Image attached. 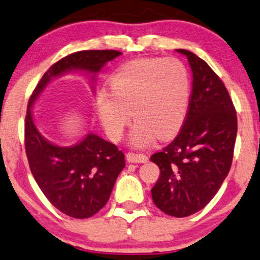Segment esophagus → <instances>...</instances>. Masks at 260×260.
Wrapping results in <instances>:
<instances>
[{
  "instance_id": "1",
  "label": "esophagus",
  "mask_w": 260,
  "mask_h": 260,
  "mask_svg": "<svg viewBox=\"0 0 260 260\" xmlns=\"http://www.w3.org/2000/svg\"><path fill=\"white\" fill-rule=\"evenodd\" d=\"M126 158L129 163H146L149 160V157L144 153H134L128 152L126 154Z\"/></svg>"
}]
</instances>
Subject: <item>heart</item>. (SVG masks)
<instances>
[{
	"instance_id": "obj_1",
	"label": "heart",
	"mask_w": 260,
	"mask_h": 260,
	"mask_svg": "<svg viewBox=\"0 0 260 260\" xmlns=\"http://www.w3.org/2000/svg\"><path fill=\"white\" fill-rule=\"evenodd\" d=\"M101 88L94 107L111 140H119L133 116L131 144L145 147L157 134L169 137L182 126L188 111L192 81L177 58H138L120 66Z\"/></svg>"
}]
</instances>
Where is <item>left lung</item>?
<instances>
[{
  "instance_id": "obj_1",
  "label": "left lung",
  "mask_w": 260,
  "mask_h": 260,
  "mask_svg": "<svg viewBox=\"0 0 260 260\" xmlns=\"http://www.w3.org/2000/svg\"><path fill=\"white\" fill-rule=\"evenodd\" d=\"M193 73L186 119L175 139L151 156L159 179L151 189L154 205L174 217L205 208L231 170L238 117L228 90L205 61L185 49Z\"/></svg>"
}]
</instances>
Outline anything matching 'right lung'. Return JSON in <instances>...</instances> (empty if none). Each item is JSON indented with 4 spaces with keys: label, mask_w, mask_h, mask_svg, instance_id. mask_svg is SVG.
Wrapping results in <instances>:
<instances>
[{
    "label": "right lung",
    "mask_w": 260,
    "mask_h": 260,
    "mask_svg": "<svg viewBox=\"0 0 260 260\" xmlns=\"http://www.w3.org/2000/svg\"><path fill=\"white\" fill-rule=\"evenodd\" d=\"M120 55L116 50L73 52L45 72L29 97L25 117V149L29 169L49 202L73 218L91 217L106 205L124 168V154L116 145L92 133L74 146L54 145L39 133L31 107L52 78L72 70L97 74L107 62Z\"/></svg>",
    "instance_id": "obj_1"
}]
</instances>
